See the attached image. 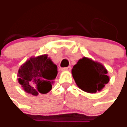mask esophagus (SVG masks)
<instances>
[{"mask_svg":"<svg viewBox=\"0 0 127 127\" xmlns=\"http://www.w3.org/2000/svg\"><path fill=\"white\" fill-rule=\"evenodd\" d=\"M71 66H68V67H66V68H61V71H71Z\"/></svg>","mask_w":127,"mask_h":127,"instance_id":"esophagus-1","label":"esophagus"}]
</instances>
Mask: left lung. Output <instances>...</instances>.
Here are the masks:
<instances>
[{"label":"left lung","mask_w":127,"mask_h":127,"mask_svg":"<svg viewBox=\"0 0 127 127\" xmlns=\"http://www.w3.org/2000/svg\"><path fill=\"white\" fill-rule=\"evenodd\" d=\"M71 72L78 87L89 93L101 91L110 81L105 66L85 56L78 60Z\"/></svg>","instance_id":"left-lung-1"}]
</instances>
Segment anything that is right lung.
<instances>
[{
  "mask_svg": "<svg viewBox=\"0 0 127 127\" xmlns=\"http://www.w3.org/2000/svg\"><path fill=\"white\" fill-rule=\"evenodd\" d=\"M57 73L56 64L47 54H43L32 56L20 67L17 81L26 93L37 96L51 90Z\"/></svg>",
  "mask_w": 127,
  "mask_h": 127,
  "instance_id": "right-lung-1",
  "label": "right lung"
}]
</instances>
